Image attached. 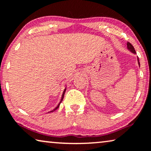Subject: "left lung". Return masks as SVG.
I'll return each mask as SVG.
<instances>
[{
  "label": "left lung",
  "instance_id": "obj_1",
  "mask_svg": "<svg viewBox=\"0 0 151 151\" xmlns=\"http://www.w3.org/2000/svg\"><path fill=\"white\" fill-rule=\"evenodd\" d=\"M127 48H128V49L130 50L131 52H132L133 53H134V54L136 53V52H135V50L134 49V47H133V46H132V44H131V43H129V42H127ZM137 61H138L139 66H140V63H139L138 57H137Z\"/></svg>",
  "mask_w": 151,
  "mask_h": 151
}]
</instances>
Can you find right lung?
Returning a JSON list of instances; mask_svg holds the SVG:
<instances>
[{"label":"right lung","instance_id":"right-lung-1","mask_svg":"<svg viewBox=\"0 0 151 151\" xmlns=\"http://www.w3.org/2000/svg\"><path fill=\"white\" fill-rule=\"evenodd\" d=\"M65 90H66V88H65V90H64V91H63V94H62V96H61V101H60V102H59V103L58 104V105H57V107H55V109H54L53 110H52V111H49V112H48V113H50V112H53V111H55V110H56V109H58V108L59 107V105H60V103H61V101H63V96H64V94H65Z\"/></svg>","mask_w":151,"mask_h":151}]
</instances>
